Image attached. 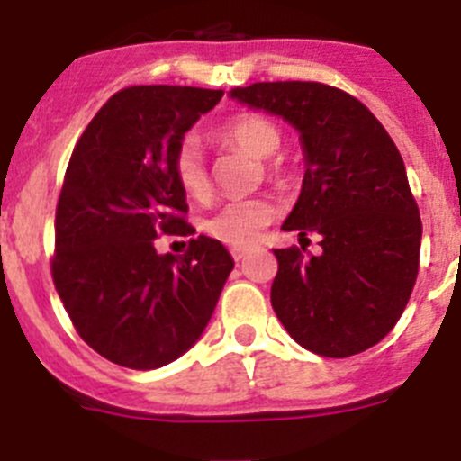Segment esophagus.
Instances as JSON below:
<instances>
[{
    "mask_svg": "<svg viewBox=\"0 0 461 461\" xmlns=\"http://www.w3.org/2000/svg\"><path fill=\"white\" fill-rule=\"evenodd\" d=\"M245 254H248V249H245V248H234V249H231V257H234L236 261L245 258Z\"/></svg>",
    "mask_w": 461,
    "mask_h": 461,
    "instance_id": "obj_1",
    "label": "esophagus"
}]
</instances>
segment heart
I'll list each match as a JSON object with an SVG mask.
<instances>
[{
    "instance_id": "heart-1",
    "label": "heart",
    "mask_w": 461,
    "mask_h": 461,
    "mask_svg": "<svg viewBox=\"0 0 461 461\" xmlns=\"http://www.w3.org/2000/svg\"><path fill=\"white\" fill-rule=\"evenodd\" d=\"M216 137L225 144L239 146L248 150L254 158H270L279 150L284 135L281 128L272 119L257 114V112H240L216 128ZM171 171L176 177L177 186L185 191L189 198L204 200L212 191V180H209L207 164H204L203 153L198 144L191 137L177 141L171 158ZM267 176H279L281 164L275 159L266 162ZM276 218L275 200L267 195H252V198L230 200L221 209L203 221L204 234L230 248H245L254 243L258 234Z\"/></svg>"
}]
</instances>
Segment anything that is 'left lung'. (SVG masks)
I'll return each mask as SVG.
<instances>
[{"label": "left lung", "mask_w": 461, "mask_h": 461, "mask_svg": "<svg viewBox=\"0 0 461 461\" xmlns=\"http://www.w3.org/2000/svg\"><path fill=\"white\" fill-rule=\"evenodd\" d=\"M231 96L293 123L306 150L281 230L317 234L321 254L275 249L276 317L312 354H363L394 329L419 275L421 216L399 149L365 103L330 85L252 83Z\"/></svg>", "instance_id": "1"}]
</instances>
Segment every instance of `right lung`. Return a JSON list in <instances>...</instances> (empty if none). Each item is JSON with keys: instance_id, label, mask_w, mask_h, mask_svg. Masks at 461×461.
Here are the masks:
<instances>
[{"instance_id": "right-lung-1", "label": "right lung", "mask_w": 461, "mask_h": 461, "mask_svg": "<svg viewBox=\"0 0 461 461\" xmlns=\"http://www.w3.org/2000/svg\"><path fill=\"white\" fill-rule=\"evenodd\" d=\"M222 89L132 85L76 141L56 207L51 276L76 333L128 369L180 358L207 326L234 261L200 234L185 254L155 239L191 234L171 158ZM195 231V230H194Z\"/></svg>"}]
</instances>
